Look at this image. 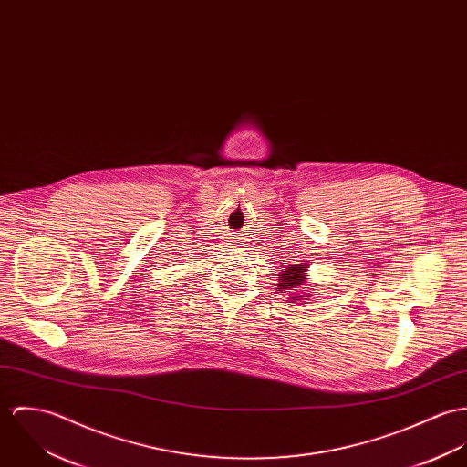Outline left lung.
<instances>
[{"label":"left lung","mask_w":467,"mask_h":467,"mask_svg":"<svg viewBox=\"0 0 467 467\" xmlns=\"http://www.w3.org/2000/svg\"><path fill=\"white\" fill-rule=\"evenodd\" d=\"M306 265H290L286 270H283L279 274V288L277 292H286V290H296V288H301V285L305 283V274H306ZM301 296H294L292 299L294 301H299ZM305 297V296H303Z\"/></svg>","instance_id":"1"}]
</instances>
